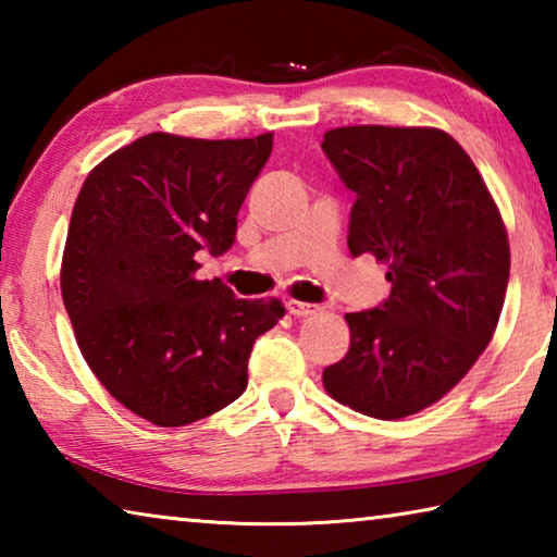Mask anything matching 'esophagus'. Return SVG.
Listing matches in <instances>:
<instances>
[{
    "label": "esophagus",
    "instance_id": "34e87169",
    "mask_svg": "<svg viewBox=\"0 0 557 557\" xmlns=\"http://www.w3.org/2000/svg\"><path fill=\"white\" fill-rule=\"evenodd\" d=\"M287 312L292 317H312L319 312L317 305H309V301H297V299H289L287 301Z\"/></svg>",
    "mask_w": 557,
    "mask_h": 557
}]
</instances>
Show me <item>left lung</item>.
<instances>
[{
	"label": "left lung",
	"mask_w": 557,
	"mask_h": 557,
	"mask_svg": "<svg viewBox=\"0 0 557 557\" xmlns=\"http://www.w3.org/2000/svg\"><path fill=\"white\" fill-rule=\"evenodd\" d=\"M322 149L356 194L348 250L383 262L391 282L381 307L346 314L351 346L324 369V388L369 418H408L455 388L492 342L511 272L506 225L447 132L336 127Z\"/></svg>",
	"instance_id": "8db88e82"
}]
</instances>
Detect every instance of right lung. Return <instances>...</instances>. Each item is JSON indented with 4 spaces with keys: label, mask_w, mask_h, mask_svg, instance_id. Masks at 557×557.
Listing matches in <instances>:
<instances>
[{
    "label": "right lung",
    "mask_w": 557,
    "mask_h": 557,
    "mask_svg": "<svg viewBox=\"0 0 557 557\" xmlns=\"http://www.w3.org/2000/svg\"><path fill=\"white\" fill-rule=\"evenodd\" d=\"M270 152L272 132H152L102 159L75 199L61 262L75 342L112 398L159 428L240 398L252 344L285 317L280 299H238L219 277H196L201 250L233 245Z\"/></svg>",
    "instance_id": "add662e5"
}]
</instances>
